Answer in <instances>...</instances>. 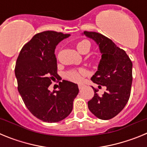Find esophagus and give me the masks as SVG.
<instances>
[{"label":"esophagus","mask_w":147,"mask_h":147,"mask_svg":"<svg viewBox=\"0 0 147 147\" xmlns=\"http://www.w3.org/2000/svg\"><path fill=\"white\" fill-rule=\"evenodd\" d=\"M83 84H79V85H78V87H79V89H81L83 87Z\"/></svg>","instance_id":"1"}]
</instances>
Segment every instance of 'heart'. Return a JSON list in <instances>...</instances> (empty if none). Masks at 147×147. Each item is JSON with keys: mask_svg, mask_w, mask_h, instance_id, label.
<instances>
[{"mask_svg": "<svg viewBox=\"0 0 147 147\" xmlns=\"http://www.w3.org/2000/svg\"><path fill=\"white\" fill-rule=\"evenodd\" d=\"M90 42L87 40H82L76 44V49L80 54H85L90 50ZM85 74V71L82 69L79 71H71L67 74V78L73 82H80L82 80V75Z\"/></svg>", "mask_w": 147, "mask_h": 147, "instance_id": "1", "label": "heart"}]
</instances>
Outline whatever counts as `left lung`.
Listing matches in <instances>:
<instances>
[{
  "label": "left lung",
  "instance_id": "1",
  "mask_svg": "<svg viewBox=\"0 0 147 147\" xmlns=\"http://www.w3.org/2000/svg\"><path fill=\"white\" fill-rule=\"evenodd\" d=\"M82 35L93 40L98 46L102 55L98 69L91 80L107 88V91L99 96L98 90L92 87L94 96L88 101V108L98 119L108 120L118 115L129 100L132 82V63L124 50L104 35L93 32H84Z\"/></svg>",
  "mask_w": 147,
  "mask_h": 147
}]
</instances>
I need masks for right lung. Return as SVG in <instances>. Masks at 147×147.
<instances>
[{
    "label": "right lung",
    "mask_w": 147,
    "mask_h": 147,
    "mask_svg": "<svg viewBox=\"0 0 147 147\" xmlns=\"http://www.w3.org/2000/svg\"><path fill=\"white\" fill-rule=\"evenodd\" d=\"M70 36L53 31L37 34L23 46L17 59L18 91L30 112L44 122L55 123L68 116L79 93L77 84L66 80L59 82L58 90H49L59 76L56 47Z\"/></svg>",
    "instance_id": "obj_1"
}]
</instances>
